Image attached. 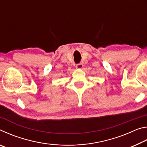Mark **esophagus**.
<instances>
[{
	"mask_svg": "<svg viewBox=\"0 0 147 147\" xmlns=\"http://www.w3.org/2000/svg\"><path fill=\"white\" fill-rule=\"evenodd\" d=\"M84 67V65H83V63H78L76 65V69H82Z\"/></svg>",
	"mask_w": 147,
	"mask_h": 147,
	"instance_id": "obj_1",
	"label": "esophagus"
}]
</instances>
